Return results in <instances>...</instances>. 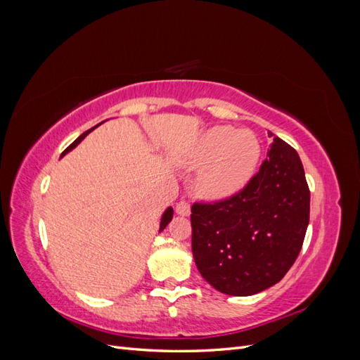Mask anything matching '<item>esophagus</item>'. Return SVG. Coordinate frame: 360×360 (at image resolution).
Here are the masks:
<instances>
[{"label":"esophagus","instance_id":"obj_1","mask_svg":"<svg viewBox=\"0 0 360 360\" xmlns=\"http://www.w3.org/2000/svg\"><path fill=\"white\" fill-rule=\"evenodd\" d=\"M176 212H177V214H180V216H189V214H191V205H189V202H186V201L177 202Z\"/></svg>","mask_w":360,"mask_h":360}]
</instances>
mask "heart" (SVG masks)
Instances as JSON below:
<instances>
[{"instance_id": "heart-1", "label": "heart", "mask_w": 360, "mask_h": 360, "mask_svg": "<svg viewBox=\"0 0 360 360\" xmlns=\"http://www.w3.org/2000/svg\"><path fill=\"white\" fill-rule=\"evenodd\" d=\"M261 159V144L250 130L214 126L195 146L191 162L202 167L197 180L204 198L225 200L240 192L255 176Z\"/></svg>"}]
</instances>
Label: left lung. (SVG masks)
<instances>
[{
    "label": "left lung",
    "mask_w": 360,
    "mask_h": 360,
    "mask_svg": "<svg viewBox=\"0 0 360 360\" xmlns=\"http://www.w3.org/2000/svg\"><path fill=\"white\" fill-rule=\"evenodd\" d=\"M191 222L195 264L213 288L252 296L278 284L309 224V188L297 151L274 136L246 186L222 201L195 202Z\"/></svg>",
    "instance_id": "obj_1"
}]
</instances>
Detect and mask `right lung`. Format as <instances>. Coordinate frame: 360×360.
I'll return each instance as SVG.
<instances>
[{
	"label": "right lung",
	"mask_w": 360,
	"mask_h": 360,
	"mask_svg": "<svg viewBox=\"0 0 360 360\" xmlns=\"http://www.w3.org/2000/svg\"><path fill=\"white\" fill-rule=\"evenodd\" d=\"M93 129H94V127H91L90 130H86V132H84V134H82V135H81L78 139H75L73 143H72V144H70V146H69L66 150L63 151V155H61V156H64V155H66V153H69V151H70L72 148H75L76 146H78V144L81 143V141H82V139H84L86 135H89V134L91 132ZM172 213H174V210L171 209V207H168V209L165 210V213H163V216H162V221H160V228H159V231L165 230V226H167V225L171 222V219H172Z\"/></svg>",
	"instance_id": "obj_1"
}]
</instances>
